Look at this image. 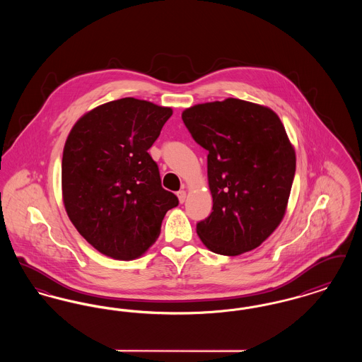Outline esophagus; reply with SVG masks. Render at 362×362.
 <instances>
[{
	"instance_id": "esophagus-1",
	"label": "esophagus",
	"mask_w": 362,
	"mask_h": 362,
	"mask_svg": "<svg viewBox=\"0 0 362 362\" xmlns=\"http://www.w3.org/2000/svg\"><path fill=\"white\" fill-rule=\"evenodd\" d=\"M177 198H179V202L180 204H183L185 201H186V191L185 189H180V191H177Z\"/></svg>"
}]
</instances>
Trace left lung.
<instances>
[{
	"instance_id": "obj_1",
	"label": "left lung",
	"mask_w": 362,
	"mask_h": 362,
	"mask_svg": "<svg viewBox=\"0 0 362 362\" xmlns=\"http://www.w3.org/2000/svg\"><path fill=\"white\" fill-rule=\"evenodd\" d=\"M182 119L207 155L213 211L197 233L216 254L236 257L281 224L292 189L296 153L276 112L240 99L197 104Z\"/></svg>"
}]
</instances>
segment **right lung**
<instances>
[{"mask_svg": "<svg viewBox=\"0 0 362 362\" xmlns=\"http://www.w3.org/2000/svg\"><path fill=\"white\" fill-rule=\"evenodd\" d=\"M173 108L123 98L102 104L70 130L62 156V198L70 221L99 252L132 260L160 235L177 197L161 187L148 153Z\"/></svg>", "mask_w": 362, "mask_h": 362, "instance_id": "right-lung-1", "label": "right lung"}]
</instances>
